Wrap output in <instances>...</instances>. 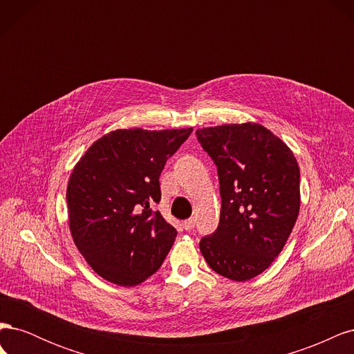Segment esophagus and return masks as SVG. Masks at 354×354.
<instances>
[{
	"label": "esophagus",
	"instance_id": "34e87169",
	"mask_svg": "<svg viewBox=\"0 0 354 354\" xmlns=\"http://www.w3.org/2000/svg\"><path fill=\"white\" fill-rule=\"evenodd\" d=\"M183 227H185V230H192V229H194L195 227V218L190 217V218L185 220L183 221Z\"/></svg>",
	"mask_w": 354,
	"mask_h": 354
}]
</instances>
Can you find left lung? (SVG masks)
<instances>
[{
    "label": "left lung",
    "mask_w": 354,
    "mask_h": 354,
    "mask_svg": "<svg viewBox=\"0 0 354 354\" xmlns=\"http://www.w3.org/2000/svg\"><path fill=\"white\" fill-rule=\"evenodd\" d=\"M217 165V230L199 248L214 272L242 282L263 273L291 234L299 211V168L279 137L254 122L196 130Z\"/></svg>",
    "instance_id": "1"
}]
</instances>
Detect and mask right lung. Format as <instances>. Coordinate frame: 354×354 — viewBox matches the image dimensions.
Here are the masks:
<instances>
[{
    "instance_id": "right-lung-1",
    "label": "right lung",
    "mask_w": 354,
    "mask_h": 354,
    "mask_svg": "<svg viewBox=\"0 0 354 354\" xmlns=\"http://www.w3.org/2000/svg\"><path fill=\"white\" fill-rule=\"evenodd\" d=\"M192 128L115 130L75 165L66 190L69 229L80 252L103 279L134 286L152 276L177 236L151 203L159 176Z\"/></svg>"
}]
</instances>
